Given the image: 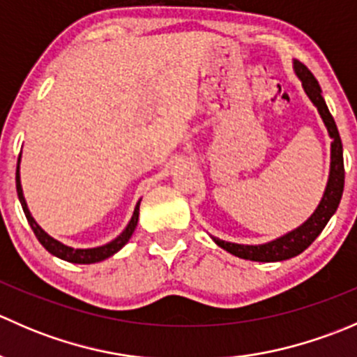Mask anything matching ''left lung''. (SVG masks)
<instances>
[{"label": "left lung", "mask_w": 357, "mask_h": 357, "mask_svg": "<svg viewBox=\"0 0 357 357\" xmlns=\"http://www.w3.org/2000/svg\"><path fill=\"white\" fill-rule=\"evenodd\" d=\"M294 72L301 79L302 88H304L307 98L318 109L319 117H321L323 124H325L326 131H328L330 139H332V145H330L328 181H326V188L323 192L321 200H319L318 207L312 212L311 218H307L301 226L285 233V235L278 236V238L271 240V242L261 243V245H243V243L225 242V240L212 236L215 245L225 248L226 252L240 259H248V261L257 262H278L287 261V259H291L301 254V252H304L318 238V235L323 231L326 222L332 219L338 204H340L342 192H344V152H342V142L337 124H335L332 114H330L328 107H326L325 98L321 96V88H319L318 81L311 74V70L304 63L298 62V60H294Z\"/></svg>", "instance_id": "left-lung-1"}]
</instances>
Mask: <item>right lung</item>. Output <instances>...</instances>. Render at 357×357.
Wrapping results in <instances>:
<instances>
[{
	"label": "right lung",
	"mask_w": 357,
	"mask_h": 357,
	"mask_svg": "<svg viewBox=\"0 0 357 357\" xmlns=\"http://www.w3.org/2000/svg\"><path fill=\"white\" fill-rule=\"evenodd\" d=\"M20 157H22V152H20ZM20 157H19V162H17V176H15L17 195H19V200H20V204H22V208H24V214H25V218H27L29 225H31L32 231H34L36 238L39 240V243H41V245L50 252V254L55 255V257H59V259H62V261L74 262V264H93V262L105 261V259H109L110 255L117 254V252L129 242V238H131L132 233H135L136 225H138L139 202L142 200H138V204H136L135 212H132L131 219H129V222H128V226L124 228V231H122L117 238H114L112 242L105 243V245L93 247V248H74V247L66 245V243L59 242V240H55L53 236H50L48 233H46L45 229H43L41 226L36 222V219L32 218L31 211H29V207H27V202H25L22 185H20Z\"/></svg>",
	"instance_id": "1"
}]
</instances>
